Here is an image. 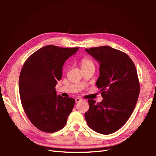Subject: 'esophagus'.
Segmentation results:
<instances>
[{
	"instance_id": "34e87169",
	"label": "esophagus",
	"mask_w": 156,
	"mask_h": 156,
	"mask_svg": "<svg viewBox=\"0 0 156 156\" xmlns=\"http://www.w3.org/2000/svg\"><path fill=\"white\" fill-rule=\"evenodd\" d=\"M82 101V100H81V99H80V98H76V99H75V102H76V103H78V102H79V101Z\"/></svg>"
}]
</instances>
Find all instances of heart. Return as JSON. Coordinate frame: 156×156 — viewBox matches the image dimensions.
Here are the masks:
<instances>
[{
  "label": "heart",
  "mask_w": 156,
  "mask_h": 156,
  "mask_svg": "<svg viewBox=\"0 0 156 156\" xmlns=\"http://www.w3.org/2000/svg\"><path fill=\"white\" fill-rule=\"evenodd\" d=\"M90 66H94V63L92 62V61L91 60H90L88 58H83L82 60V61H81V68Z\"/></svg>",
  "instance_id": "b5f03b06"
}]
</instances>
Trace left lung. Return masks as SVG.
<instances>
[{
	"instance_id": "obj_1",
	"label": "left lung",
	"mask_w": 156,
	"mask_h": 156,
	"mask_svg": "<svg viewBox=\"0 0 156 156\" xmlns=\"http://www.w3.org/2000/svg\"><path fill=\"white\" fill-rule=\"evenodd\" d=\"M100 64L96 86L103 100H88L84 114L88 126L97 133L108 135L120 129L133 112L140 92L135 64L127 54L109 46L86 49Z\"/></svg>"
}]
</instances>
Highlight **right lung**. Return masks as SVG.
Instances as JSON below:
<instances>
[{"mask_svg":"<svg viewBox=\"0 0 156 156\" xmlns=\"http://www.w3.org/2000/svg\"><path fill=\"white\" fill-rule=\"evenodd\" d=\"M79 49L44 46L31 55L21 69L19 90L23 109L31 123L42 131L62 129L73 110L74 99L57 96L55 87L62 77L66 60Z\"/></svg>","mask_w":156,"mask_h":156,"instance_id":"right-lung-1","label":"right lung"}]
</instances>
